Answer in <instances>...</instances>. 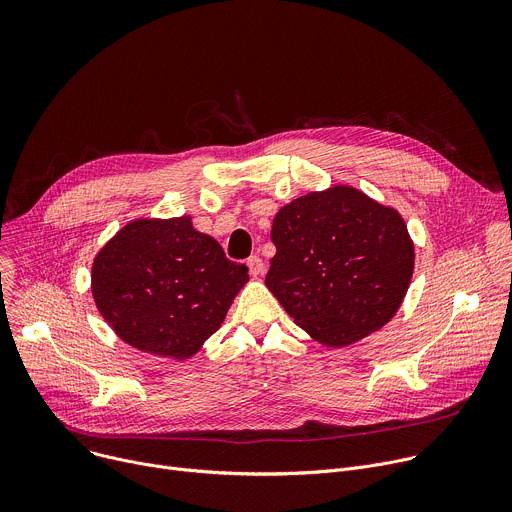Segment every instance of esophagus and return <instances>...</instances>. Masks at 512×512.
<instances>
[{
  "instance_id": "1",
  "label": "esophagus",
  "mask_w": 512,
  "mask_h": 512,
  "mask_svg": "<svg viewBox=\"0 0 512 512\" xmlns=\"http://www.w3.org/2000/svg\"><path fill=\"white\" fill-rule=\"evenodd\" d=\"M247 267H249V273H251L253 277H259V275H263V271H265L263 259L257 257V255H253V257L247 259Z\"/></svg>"
}]
</instances>
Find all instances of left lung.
I'll return each mask as SVG.
<instances>
[{
    "instance_id": "left-lung-1",
    "label": "left lung",
    "mask_w": 512,
    "mask_h": 512,
    "mask_svg": "<svg viewBox=\"0 0 512 512\" xmlns=\"http://www.w3.org/2000/svg\"><path fill=\"white\" fill-rule=\"evenodd\" d=\"M265 285L316 342L350 346L401 308L415 245L393 206L348 184L308 192L273 218Z\"/></svg>"
}]
</instances>
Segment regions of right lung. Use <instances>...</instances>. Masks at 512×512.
I'll return each instance as SVG.
<instances>
[{"label": "right lung", "mask_w": 512, "mask_h": 512, "mask_svg": "<svg viewBox=\"0 0 512 512\" xmlns=\"http://www.w3.org/2000/svg\"><path fill=\"white\" fill-rule=\"evenodd\" d=\"M249 269L225 257L192 216L133 218L95 255L93 300L129 346L192 358L221 328Z\"/></svg>", "instance_id": "obj_1"}]
</instances>
